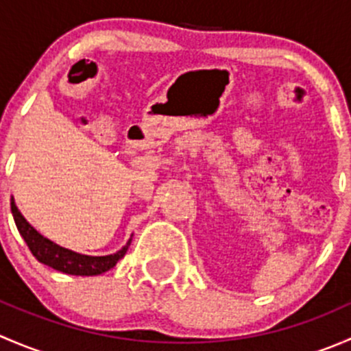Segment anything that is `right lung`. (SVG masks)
Masks as SVG:
<instances>
[{
	"instance_id": "add662e5",
	"label": "right lung",
	"mask_w": 351,
	"mask_h": 351,
	"mask_svg": "<svg viewBox=\"0 0 351 351\" xmlns=\"http://www.w3.org/2000/svg\"><path fill=\"white\" fill-rule=\"evenodd\" d=\"M12 214H13V219H15L16 229H19L23 241L27 243L28 250L32 251V254H34L42 265H47V267L54 268V270L62 271V274H67V275L93 277V275H101L105 274V271L112 270V268L117 265V261L122 260V258L125 256L127 250H129L130 246V241H132V238H130L122 250H119L113 254H105V256H90V254H81L73 250H67V247L59 246V244L51 241V239L44 238V236H42L34 226L28 224L27 219L23 217L22 212H20L19 207L15 205L13 197H12Z\"/></svg>"
}]
</instances>
